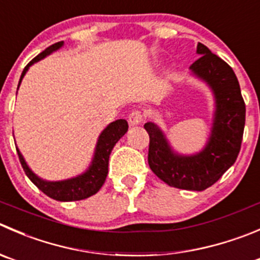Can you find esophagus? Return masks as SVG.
I'll use <instances>...</instances> for the list:
<instances>
[{
    "mask_svg": "<svg viewBox=\"0 0 260 260\" xmlns=\"http://www.w3.org/2000/svg\"><path fill=\"white\" fill-rule=\"evenodd\" d=\"M143 120V113L141 110H132L128 115V122H129L131 125H137L141 124Z\"/></svg>",
    "mask_w": 260,
    "mask_h": 260,
    "instance_id": "esophagus-1",
    "label": "esophagus"
}]
</instances>
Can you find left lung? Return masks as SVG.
<instances>
[{
	"mask_svg": "<svg viewBox=\"0 0 260 260\" xmlns=\"http://www.w3.org/2000/svg\"><path fill=\"white\" fill-rule=\"evenodd\" d=\"M197 53L201 57L190 70L212 87L216 98L215 122L205 150L193 156L176 155L157 125L145 124L151 170L168 185L186 190H205L235 162L245 125V103L235 72L202 43H198Z\"/></svg>",
	"mask_w": 260,
	"mask_h": 260,
	"instance_id": "8db88e82",
	"label": "left lung"
}]
</instances>
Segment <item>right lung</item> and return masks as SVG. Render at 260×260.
I'll return each mask as SVG.
<instances>
[{
	"mask_svg": "<svg viewBox=\"0 0 260 260\" xmlns=\"http://www.w3.org/2000/svg\"><path fill=\"white\" fill-rule=\"evenodd\" d=\"M63 45V42H58L48 47L47 49L43 50L42 53L32 58L26 67L22 71L21 77H20V82H21L22 77L26 74L27 69L31 66L32 63L38 62L42 58L47 57L52 52L57 50ZM19 82V85H20ZM128 131V123L124 119H118L115 122L110 123L107 128L102 132L99 140H98L96 151H95L94 160H92L91 166L89 170L82 175L77 176V178L69 179V180L63 181H44L42 179L38 178L29 168H27L26 162H25L24 157L17 150V155H19V160L21 162L22 169H24L25 174L27 178L40 189L44 194H47L48 197L53 198L55 201H60V202H70V201H81L85 198H89L94 196L95 193L99 191L103 184L105 183V179L108 175V162H109V155L112 152L113 147L115 143L120 140L122 136L125 135Z\"/></svg>",
	"mask_w": 260,
	"mask_h": 260,
	"instance_id": "obj_1",
	"label": "right lung"
}]
</instances>
